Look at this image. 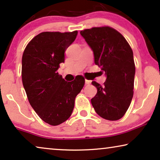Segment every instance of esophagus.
<instances>
[{"label":"esophagus","instance_id":"obj_1","mask_svg":"<svg viewBox=\"0 0 160 160\" xmlns=\"http://www.w3.org/2000/svg\"><path fill=\"white\" fill-rule=\"evenodd\" d=\"M90 84H91V81L90 80H87V79L85 80V84L89 85Z\"/></svg>","mask_w":160,"mask_h":160}]
</instances>
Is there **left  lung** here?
Segmentation results:
<instances>
[{
	"label": "left lung",
	"mask_w": 160,
	"mask_h": 160,
	"mask_svg": "<svg viewBox=\"0 0 160 160\" xmlns=\"http://www.w3.org/2000/svg\"><path fill=\"white\" fill-rule=\"evenodd\" d=\"M80 34L93 52L95 65L101 66L106 80L103 86L92 82L98 89L91 99L100 117L116 121L123 117L133 96L135 67L133 52L122 35L110 27L92 28Z\"/></svg>",
	"instance_id": "1"
}]
</instances>
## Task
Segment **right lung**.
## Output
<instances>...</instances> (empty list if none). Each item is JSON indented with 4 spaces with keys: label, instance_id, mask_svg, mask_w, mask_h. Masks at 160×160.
<instances>
[{
    "label": "right lung",
    "instance_id": "right-lung-1",
    "mask_svg": "<svg viewBox=\"0 0 160 160\" xmlns=\"http://www.w3.org/2000/svg\"><path fill=\"white\" fill-rule=\"evenodd\" d=\"M77 34L76 30L41 32L27 45L22 59V79L30 104L43 122L52 126L71 117L75 98L84 85L82 76L68 82L58 72L65 62V52Z\"/></svg>",
    "mask_w": 160,
    "mask_h": 160
}]
</instances>
